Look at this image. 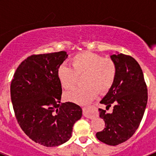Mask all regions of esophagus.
I'll return each instance as SVG.
<instances>
[{
    "label": "esophagus",
    "mask_w": 156,
    "mask_h": 156,
    "mask_svg": "<svg viewBox=\"0 0 156 156\" xmlns=\"http://www.w3.org/2000/svg\"><path fill=\"white\" fill-rule=\"evenodd\" d=\"M92 108L91 105H87L86 107H83V115L87 118H89V119H93L96 116V114L94 113V112H90V110Z\"/></svg>",
    "instance_id": "34e87169"
}]
</instances>
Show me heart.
Returning <instances> with one entry per match:
<instances>
[{
  "mask_svg": "<svg viewBox=\"0 0 156 156\" xmlns=\"http://www.w3.org/2000/svg\"><path fill=\"white\" fill-rule=\"evenodd\" d=\"M70 66L61 65L58 69L59 82L66 90H71L79 77H83L84 85L66 93L69 101L84 105L96 96L98 90L105 93L110 90L115 80L117 66L111 58H104L99 54L83 51L70 59Z\"/></svg>",
  "mask_w": 156,
  "mask_h": 156,
  "instance_id": "b5f03b06",
  "label": "heart"
}]
</instances>
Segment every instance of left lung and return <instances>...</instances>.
Masks as SVG:
<instances>
[{"instance_id": "obj_1", "label": "left lung", "mask_w": 156, "mask_h": 156, "mask_svg": "<svg viewBox=\"0 0 156 156\" xmlns=\"http://www.w3.org/2000/svg\"><path fill=\"white\" fill-rule=\"evenodd\" d=\"M117 66V74L109 91L101 101L106 109L113 105L112 113L99 108L105 126L96 137L108 145H117L133 136L140 125L148 101V90L140 65L133 57L123 54L111 55Z\"/></svg>"}]
</instances>
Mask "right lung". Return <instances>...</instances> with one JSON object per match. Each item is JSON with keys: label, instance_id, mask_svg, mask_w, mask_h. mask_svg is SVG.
<instances>
[{"label": "right lung", "instance_id": "obj_1", "mask_svg": "<svg viewBox=\"0 0 156 156\" xmlns=\"http://www.w3.org/2000/svg\"><path fill=\"white\" fill-rule=\"evenodd\" d=\"M68 55L62 51L32 55L21 62L11 83V99L18 123L36 143L55 147L71 137L82 109L61 103L62 89L57 71Z\"/></svg>", "mask_w": 156, "mask_h": 156}]
</instances>
